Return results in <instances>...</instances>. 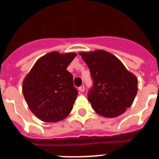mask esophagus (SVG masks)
<instances>
[{
	"label": "esophagus",
	"instance_id": "esophagus-1",
	"mask_svg": "<svg viewBox=\"0 0 159 159\" xmlns=\"http://www.w3.org/2000/svg\"><path fill=\"white\" fill-rule=\"evenodd\" d=\"M79 90H80V92H84V91H85V87L83 85V86H80V88H79Z\"/></svg>",
	"mask_w": 159,
	"mask_h": 159
}]
</instances>
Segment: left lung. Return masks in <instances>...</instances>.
<instances>
[{"label": "left lung", "mask_w": 159, "mask_h": 159, "mask_svg": "<svg viewBox=\"0 0 159 159\" xmlns=\"http://www.w3.org/2000/svg\"><path fill=\"white\" fill-rule=\"evenodd\" d=\"M91 72L93 85L88 99L96 113L114 118L131 106L138 92V80L119 60L107 52H80Z\"/></svg>", "instance_id": "1"}]
</instances>
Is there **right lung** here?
I'll use <instances>...</instances> for the list:
<instances>
[{"mask_svg":"<svg viewBox=\"0 0 159 159\" xmlns=\"http://www.w3.org/2000/svg\"><path fill=\"white\" fill-rule=\"evenodd\" d=\"M75 53L52 52L37 60L23 82V94L29 107L40 120L55 123L71 112L78 91L67 66Z\"/></svg>","mask_w":159,"mask_h":159,"instance_id":"add662e5","label":"right lung"}]
</instances>
